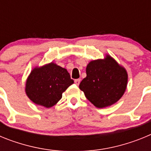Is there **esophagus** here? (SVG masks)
<instances>
[{"mask_svg": "<svg viewBox=\"0 0 151 151\" xmlns=\"http://www.w3.org/2000/svg\"><path fill=\"white\" fill-rule=\"evenodd\" d=\"M80 82H81V79H79V78H78V79H76L75 80V84L77 85H79Z\"/></svg>", "mask_w": 151, "mask_h": 151, "instance_id": "obj_1", "label": "esophagus"}]
</instances>
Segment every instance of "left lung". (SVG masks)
Segmentation results:
<instances>
[{
    "instance_id": "8db88e82",
    "label": "left lung",
    "mask_w": 151,
    "mask_h": 151,
    "mask_svg": "<svg viewBox=\"0 0 151 151\" xmlns=\"http://www.w3.org/2000/svg\"><path fill=\"white\" fill-rule=\"evenodd\" d=\"M86 74L79 88L96 107L111 106L120 99L126 89L127 73L110 56L91 61L86 67Z\"/></svg>"
}]
</instances>
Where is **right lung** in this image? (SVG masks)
Here are the masks:
<instances>
[{
	"mask_svg": "<svg viewBox=\"0 0 151 151\" xmlns=\"http://www.w3.org/2000/svg\"><path fill=\"white\" fill-rule=\"evenodd\" d=\"M73 83L66 69L50 63L31 72L26 81V92L35 104L49 108L61 99L63 92Z\"/></svg>",
	"mask_w": 151,
	"mask_h": 151,
	"instance_id": "right-lung-1",
	"label": "right lung"
}]
</instances>
